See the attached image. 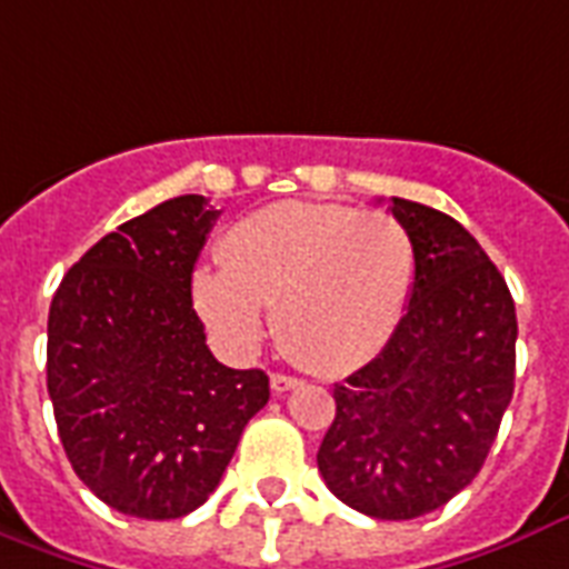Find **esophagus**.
Wrapping results in <instances>:
<instances>
[{
	"mask_svg": "<svg viewBox=\"0 0 569 569\" xmlns=\"http://www.w3.org/2000/svg\"><path fill=\"white\" fill-rule=\"evenodd\" d=\"M270 386H272V391H276V395H284V391L297 389L299 380H297V377H288V373H272Z\"/></svg>",
	"mask_w": 569,
	"mask_h": 569,
	"instance_id": "esophagus-1",
	"label": "esophagus"
}]
</instances>
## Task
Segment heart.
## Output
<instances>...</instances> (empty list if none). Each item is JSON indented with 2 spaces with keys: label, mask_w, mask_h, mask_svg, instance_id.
I'll use <instances>...</instances> for the list:
<instances>
[{
  "label": "heart",
  "mask_w": 569,
  "mask_h": 569,
  "mask_svg": "<svg viewBox=\"0 0 569 569\" xmlns=\"http://www.w3.org/2000/svg\"><path fill=\"white\" fill-rule=\"evenodd\" d=\"M222 263L192 272V302L224 347L254 353L270 332L315 373L350 371L398 329L416 243L398 216L279 201L228 228Z\"/></svg>",
  "instance_id": "heart-1"
}]
</instances>
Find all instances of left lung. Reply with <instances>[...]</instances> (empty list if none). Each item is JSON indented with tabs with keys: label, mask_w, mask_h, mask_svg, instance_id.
Segmentation results:
<instances>
[{
	"label": "left lung",
	"mask_w": 569,
	"mask_h": 569,
	"mask_svg": "<svg viewBox=\"0 0 569 569\" xmlns=\"http://www.w3.org/2000/svg\"><path fill=\"white\" fill-rule=\"evenodd\" d=\"M416 243L407 315L377 359L335 386L317 469L373 519L442 508L481 472L513 398L517 308L478 240L433 207L391 198Z\"/></svg>",
	"instance_id": "left-lung-1"
}]
</instances>
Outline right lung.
Segmentation results:
<instances>
[{"label": "right lung", "instance_id": "obj_1", "mask_svg": "<svg viewBox=\"0 0 569 569\" xmlns=\"http://www.w3.org/2000/svg\"><path fill=\"white\" fill-rule=\"evenodd\" d=\"M219 210L178 196L118 224L61 279L47 391L73 472L127 517L178 519L222 481L270 377L216 362L192 270Z\"/></svg>", "mask_w": 569, "mask_h": 569}]
</instances>
